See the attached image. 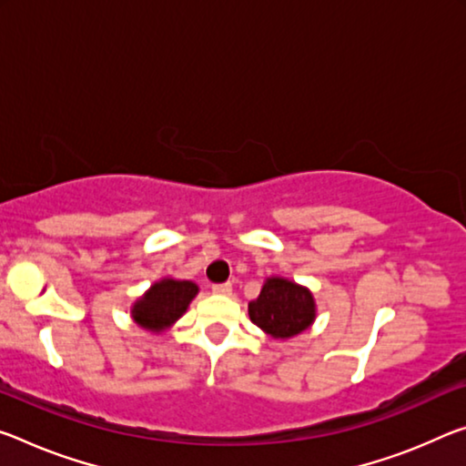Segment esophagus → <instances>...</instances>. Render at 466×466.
Returning <instances> with one entry per match:
<instances>
[{"label": "esophagus", "instance_id": "34e87169", "mask_svg": "<svg viewBox=\"0 0 466 466\" xmlns=\"http://www.w3.org/2000/svg\"><path fill=\"white\" fill-rule=\"evenodd\" d=\"M211 290L216 294H224V297H230L232 294V284L230 282H224V284H213Z\"/></svg>", "mask_w": 466, "mask_h": 466}]
</instances>
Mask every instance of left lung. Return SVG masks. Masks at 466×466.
I'll use <instances>...</instances> for the list:
<instances>
[{
    "mask_svg": "<svg viewBox=\"0 0 466 466\" xmlns=\"http://www.w3.org/2000/svg\"><path fill=\"white\" fill-rule=\"evenodd\" d=\"M250 321L273 338H292L307 329L315 319V300L307 288L271 278L261 294L248 302Z\"/></svg>",
    "mask_w": 466,
    "mask_h": 466,
    "instance_id": "1",
    "label": "left lung"
}]
</instances>
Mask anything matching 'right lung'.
I'll list each match as a JSON object with an SVG mask.
<instances>
[{
  "instance_id": "add662e5",
  "label": "right lung",
  "mask_w": 466,
  "mask_h": 466,
  "mask_svg": "<svg viewBox=\"0 0 466 466\" xmlns=\"http://www.w3.org/2000/svg\"><path fill=\"white\" fill-rule=\"evenodd\" d=\"M197 292V284L187 282V279L184 282L161 279V282L151 286V290L143 299L137 300L132 317L145 329L161 331L187 311L188 302L195 299Z\"/></svg>"
}]
</instances>
